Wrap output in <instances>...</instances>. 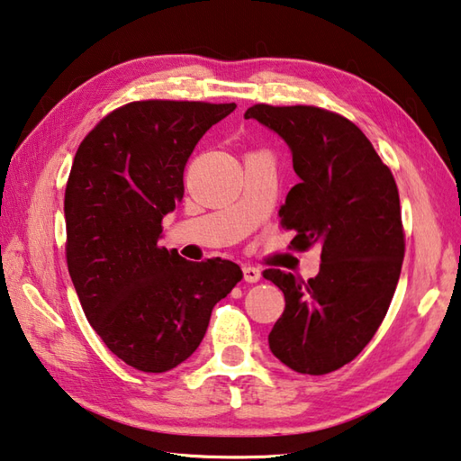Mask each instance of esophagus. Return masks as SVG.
Returning a JSON list of instances; mask_svg holds the SVG:
<instances>
[{
  "mask_svg": "<svg viewBox=\"0 0 461 461\" xmlns=\"http://www.w3.org/2000/svg\"><path fill=\"white\" fill-rule=\"evenodd\" d=\"M259 277H261L259 267H256V266H243V279H246V282L256 284V282H259Z\"/></svg>",
  "mask_w": 461,
  "mask_h": 461,
  "instance_id": "34e87169",
  "label": "esophagus"
}]
</instances>
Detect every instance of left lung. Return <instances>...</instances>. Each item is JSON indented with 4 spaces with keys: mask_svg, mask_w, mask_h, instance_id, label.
Returning <instances> with one entry per match:
<instances>
[{
    "mask_svg": "<svg viewBox=\"0 0 461 461\" xmlns=\"http://www.w3.org/2000/svg\"><path fill=\"white\" fill-rule=\"evenodd\" d=\"M246 120L267 125L292 149L300 184L279 207L282 228L295 230L292 246H321L320 274L308 282L264 272L285 295L269 349L294 372H336L369 344L398 285L405 251L398 185L364 131L336 112L256 104Z\"/></svg>",
    "mask_w": 461,
    "mask_h": 461,
    "instance_id": "obj_1",
    "label": "left lung"
}]
</instances>
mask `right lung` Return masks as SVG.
I'll return each mask as SVG.
<instances>
[{
	"instance_id": "right-lung-1",
	"label": "right lung",
	"mask_w": 461,
	"mask_h": 461,
	"mask_svg": "<svg viewBox=\"0 0 461 461\" xmlns=\"http://www.w3.org/2000/svg\"><path fill=\"white\" fill-rule=\"evenodd\" d=\"M233 110L171 99L125 104L86 135L74 158L63 200L71 282L97 336L140 372L185 362L213 305L241 279L233 261H187L159 246L195 143Z\"/></svg>"
}]
</instances>
